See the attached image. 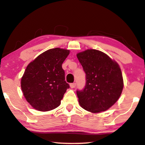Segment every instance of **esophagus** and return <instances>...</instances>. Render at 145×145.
Instances as JSON below:
<instances>
[{"label":"esophagus","instance_id":"34e87169","mask_svg":"<svg viewBox=\"0 0 145 145\" xmlns=\"http://www.w3.org/2000/svg\"><path fill=\"white\" fill-rule=\"evenodd\" d=\"M75 85H76V83H70V87H71V88H72V89L74 88V87H75Z\"/></svg>","mask_w":145,"mask_h":145}]
</instances>
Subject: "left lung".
Wrapping results in <instances>:
<instances>
[{
  "mask_svg": "<svg viewBox=\"0 0 145 145\" xmlns=\"http://www.w3.org/2000/svg\"><path fill=\"white\" fill-rule=\"evenodd\" d=\"M77 57L86 73L85 88L77 91L79 105L92 113L107 110L117 102L123 90L120 67L98 50L87 49L77 53Z\"/></svg>",
  "mask_w": 145,
  "mask_h": 145,
  "instance_id": "left-lung-1",
  "label": "left lung"
}]
</instances>
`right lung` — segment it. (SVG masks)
Returning <instances> with one entry per match:
<instances>
[{
    "label": "right lung",
    "mask_w": 145,
    "mask_h": 145,
    "mask_svg": "<svg viewBox=\"0 0 145 145\" xmlns=\"http://www.w3.org/2000/svg\"><path fill=\"white\" fill-rule=\"evenodd\" d=\"M70 50L55 48L42 52L27 65L21 79L26 101L34 109L50 111L59 106L70 85L62 64Z\"/></svg>",
    "instance_id": "obj_1"
}]
</instances>
